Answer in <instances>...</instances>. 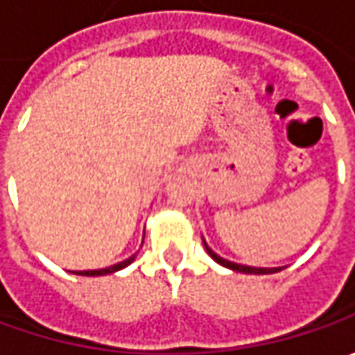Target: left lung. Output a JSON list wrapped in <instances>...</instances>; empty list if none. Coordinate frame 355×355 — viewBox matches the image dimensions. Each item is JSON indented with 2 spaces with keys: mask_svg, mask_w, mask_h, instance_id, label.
Listing matches in <instances>:
<instances>
[{
  "mask_svg": "<svg viewBox=\"0 0 355 355\" xmlns=\"http://www.w3.org/2000/svg\"><path fill=\"white\" fill-rule=\"evenodd\" d=\"M205 249L207 252L211 254L213 261H217L219 265L227 266V268H233V270H237V272H247V275H272V272H279L282 268H259V266H247V265H237V263H231V261H227L223 257H219L217 252H213L207 245H205Z\"/></svg>",
  "mask_w": 355,
  "mask_h": 355,
  "instance_id": "1",
  "label": "left lung"
}]
</instances>
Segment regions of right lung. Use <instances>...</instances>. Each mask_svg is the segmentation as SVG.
<instances>
[{
  "instance_id": "right-lung-1",
  "label": "right lung",
  "mask_w": 355,
  "mask_h": 355,
  "mask_svg": "<svg viewBox=\"0 0 355 355\" xmlns=\"http://www.w3.org/2000/svg\"><path fill=\"white\" fill-rule=\"evenodd\" d=\"M134 257L136 254H132L130 259L126 261H122V263H118V265L108 266V268H101V270H80V272H75V275H83V277H98V275H110V272H116L120 268H124V266H128L132 261H134Z\"/></svg>"
}]
</instances>
